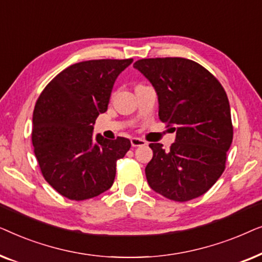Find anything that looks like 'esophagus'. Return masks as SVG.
Here are the masks:
<instances>
[{"label":"esophagus","mask_w":262,"mask_h":262,"mask_svg":"<svg viewBox=\"0 0 262 262\" xmlns=\"http://www.w3.org/2000/svg\"><path fill=\"white\" fill-rule=\"evenodd\" d=\"M131 145L136 148V146H144L146 145V142L143 141L141 138H131Z\"/></svg>","instance_id":"obj_1"}]
</instances>
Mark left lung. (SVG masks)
Listing matches in <instances>:
<instances>
[{"instance_id": "1", "label": "left lung", "mask_w": 262, "mask_h": 262, "mask_svg": "<svg viewBox=\"0 0 262 262\" xmlns=\"http://www.w3.org/2000/svg\"><path fill=\"white\" fill-rule=\"evenodd\" d=\"M155 88L160 120L177 132L169 151L150 143L145 168L150 187L175 202L198 198L225 169L232 142L230 105L210 71L180 57L139 59L134 64Z\"/></svg>"}]
</instances>
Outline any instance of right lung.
<instances>
[{
  "mask_svg": "<svg viewBox=\"0 0 262 262\" xmlns=\"http://www.w3.org/2000/svg\"><path fill=\"white\" fill-rule=\"evenodd\" d=\"M134 59H94L59 73L35 103L32 143L42 177L71 200L91 199L113 185L117 161L131 148L127 138L93 137L108 107L113 84Z\"/></svg>",
  "mask_w": 262,
  "mask_h": 262,
  "instance_id": "obj_1",
  "label": "right lung"
}]
</instances>
